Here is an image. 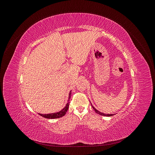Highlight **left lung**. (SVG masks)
<instances>
[{"instance_id": "obj_1", "label": "left lung", "mask_w": 155, "mask_h": 155, "mask_svg": "<svg viewBox=\"0 0 155 155\" xmlns=\"http://www.w3.org/2000/svg\"><path fill=\"white\" fill-rule=\"evenodd\" d=\"M92 108L94 109V110H95V112H96V113H97V114H100V115H101V116H113L114 114H105V113H102V112H100V111H98L97 110H96L94 107L92 105Z\"/></svg>"}]
</instances>
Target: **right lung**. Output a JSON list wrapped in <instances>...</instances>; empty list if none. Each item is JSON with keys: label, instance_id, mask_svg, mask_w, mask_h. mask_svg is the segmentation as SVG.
Wrapping results in <instances>:
<instances>
[{"label": "right lung", "instance_id": "right-lung-1", "mask_svg": "<svg viewBox=\"0 0 155 155\" xmlns=\"http://www.w3.org/2000/svg\"><path fill=\"white\" fill-rule=\"evenodd\" d=\"M70 96H71V91L69 93V96H68V101L67 104L66 106L64 107V109H63L61 110L58 112H55V113H51V114H39L41 116L44 117L45 118H48V119H55V118H59L64 116L66 114L67 112L68 109V107H69V100L70 99Z\"/></svg>", "mask_w": 155, "mask_h": 155}]
</instances>
